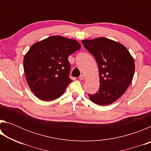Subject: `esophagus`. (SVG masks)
Here are the masks:
<instances>
[{"label":"esophagus","instance_id":"esophagus-1","mask_svg":"<svg viewBox=\"0 0 151 151\" xmlns=\"http://www.w3.org/2000/svg\"><path fill=\"white\" fill-rule=\"evenodd\" d=\"M85 78V76L83 75H81L80 76V77H79V79H80V80H84Z\"/></svg>","mask_w":151,"mask_h":151}]
</instances>
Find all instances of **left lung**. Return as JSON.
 Listing matches in <instances>:
<instances>
[{"instance_id":"obj_1","label":"left lung","mask_w":151,"mask_h":151,"mask_svg":"<svg viewBox=\"0 0 151 151\" xmlns=\"http://www.w3.org/2000/svg\"><path fill=\"white\" fill-rule=\"evenodd\" d=\"M95 58L99 70L100 86L90 100L99 105L113 103L131 85L134 73V58L127 48L118 42L101 37L82 40Z\"/></svg>"}]
</instances>
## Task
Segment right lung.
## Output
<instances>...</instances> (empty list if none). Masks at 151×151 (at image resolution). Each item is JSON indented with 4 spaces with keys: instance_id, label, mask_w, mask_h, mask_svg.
Here are the masks:
<instances>
[{
    "instance_id": "obj_1",
    "label": "right lung",
    "mask_w": 151,
    "mask_h": 151,
    "mask_svg": "<svg viewBox=\"0 0 151 151\" xmlns=\"http://www.w3.org/2000/svg\"><path fill=\"white\" fill-rule=\"evenodd\" d=\"M81 48L76 40L52 36L35 43L24 55L23 65L28 85L44 101L62 96L73 81L69 78V55Z\"/></svg>"
}]
</instances>
